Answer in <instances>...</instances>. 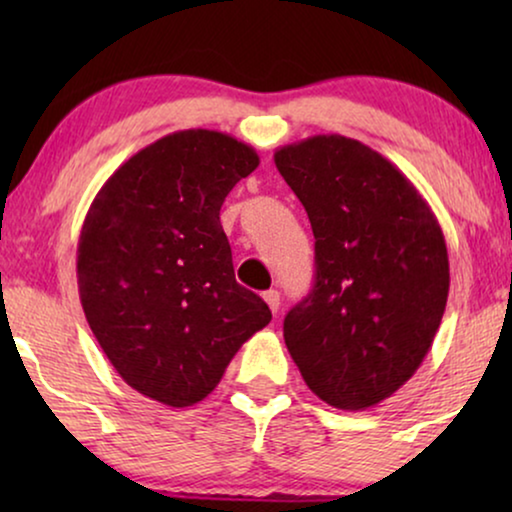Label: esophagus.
Returning a JSON list of instances; mask_svg holds the SVG:
<instances>
[{
    "label": "esophagus",
    "instance_id": "34e87169",
    "mask_svg": "<svg viewBox=\"0 0 512 512\" xmlns=\"http://www.w3.org/2000/svg\"><path fill=\"white\" fill-rule=\"evenodd\" d=\"M263 300H265V303H268L272 314L279 312V291H275V289L265 291V293H263Z\"/></svg>",
    "mask_w": 512,
    "mask_h": 512
}]
</instances>
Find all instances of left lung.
<instances>
[{
  "instance_id": "8db88e82",
  "label": "left lung",
  "mask_w": 512,
  "mask_h": 512,
  "mask_svg": "<svg viewBox=\"0 0 512 512\" xmlns=\"http://www.w3.org/2000/svg\"><path fill=\"white\" fill-rule=\"evenodd\" d=\"M314 233V286L284 319L312 394L373 408L422 366L443 319L450 261L436 214L387 158L342 135L275 151Z\"/></svg>"
}]
</instances>
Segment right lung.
Segmentation results:
<instances>
[{"label":"right lung","mask_w":512,"mask_h":512,"mask_svg":"<svg viewBox=\"0 0 512 512\" xmlns=\"http://www.w3.org/2000/svg\"><path fill=\"white\" fill-rule=\"evenodd\" d=\"M258 153L216 130H179L104 181L83 221L76 279L88 326L132 389L188 408L270 324L235 282L221 205Z\"/></svg>","instance_id":"1"}]
</instances>
